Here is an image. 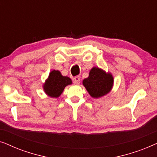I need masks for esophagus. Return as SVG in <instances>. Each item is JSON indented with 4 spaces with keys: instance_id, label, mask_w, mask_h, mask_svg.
Returning <instances> with one entry per match:
<instances>
[{
    "instance_id": "esophagus-1",
    "label": "esophagus",
    "mask_w": 157,
    "mask_h": 157,
    "mask_svg": "<svg viewBox=\"0 0 157 157\" xmlns=\"http://www.w3.org/2000/svg\"><path fill=\"white\" fill-rule=\"evenodd\" d=\"M80 81H81V78L79 76H75L74 79H73V82H74V84H79V83H80Z\"/></svg>"
}]
</instances>
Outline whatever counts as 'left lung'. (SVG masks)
Masks as SVG:
<instances>
[{
	"label": "left lung",
	"mask_w": 157,
	"mask_h": 157,
	"mask_svg": "<svg viewBox=\"0 0 157 157\" xmlns=\"http://www.w3.org/2000/svg\"><path fill=\"white\" fill-rule=\"evenodd\" d=\"M113 79L110 74H106L100 68L94 67L90 71L89 76L83 81V84L94 98L106 95L110 91Z\"/></svg>",
	"instance_id": "left-lung-1"
}]
</instances>
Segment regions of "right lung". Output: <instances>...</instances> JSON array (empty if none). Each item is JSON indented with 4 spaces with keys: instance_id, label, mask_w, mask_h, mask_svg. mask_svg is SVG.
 I'll return each mask as SVG.
<instances>
[{
    "instance_id": "obj_1",
    "label": "right lung",
    "mask_w": 157,
    "mask_h": 157,
    "mask_svg": "<svg viewBox=\"0 0 157 157\" xmlns=\"http://www.w3.org/2000/svg\"><path fill=\"white\" fill-rule=\"evenodd\" d=\"M72 83L70 78L63 76L59 71L53 70L49 74L48 80L44 86V91L51 97H59L66 86Z\"/></svg>"
}]
</instances>
